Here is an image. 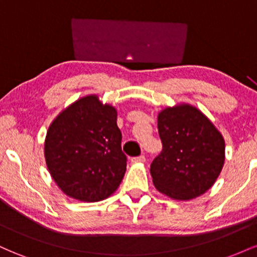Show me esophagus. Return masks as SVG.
Instances as JSON below:
<instances>
[{"mask_svg":"<svg viewBox=\"0 0 257 257\" xmlns=\"http://www.w3.org/2000/svg\"><path fill=\"white\" fill-rule=\"evenodd\" d=\"M132 163H144V162L146 161V158H145V156H138V157H133L132 159Z\"/></svg>","mask_w":257,"mask_h":257,"instance_id":"1","label":"esophagus"}]
</instances>
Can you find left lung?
Listing matches in <instances>:
<instances>
[{"mask_svg":"<svg viewBox=\"0 0 257 257\" xmlns=\"http://www.w3.org/2000/svg\"><path fill=\"white\" fill-rule=\"evenodd\" d=\"M163 150L151 163V176L161 193L176 200L204 194L225 163V140L210 119L190 104H178L158 113Z\"/></svg>","mask_w":257,"mask_h":257,"instance_id":"obj_1","label":"left lung"}]
</instances>
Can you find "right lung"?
<instances>
[{
    "label": "right lung",
    "instance_id": "obj_1",
    "mask_svg": "<svg viewBox=\"0 0 257 257\" xmlns=\"http://www.w3.org/2000/svg\"><path fill=\"white\" fill-rule=\"evenodd\" d=\"M117 110L96 94L83 96L53 119L44 140L49 174L66 196L99 202L118 188L126 169Z\"/></svg>",
    "mask_w": 257,
    "mask_h": 257
}]
</instances>
